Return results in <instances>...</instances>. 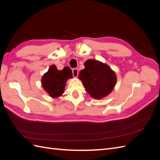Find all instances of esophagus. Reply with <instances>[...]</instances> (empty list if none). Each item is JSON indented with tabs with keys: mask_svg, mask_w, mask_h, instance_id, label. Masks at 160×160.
<instances>
[{
	"mask_svg": "<svg viewBox=\"0 0 160 160\" xmlns=\"http://www.w3.org/2000/svg\"><path fill=\"white\" fill-rule=\"evenodd\" d=\"M72 75H73V77H77V76H78V74H79V71H78V69L75 68V69H72Z\"/></svg>",
	"mask_w": 160,
	"mask_h": 160,
	"instance_id": "esophagus-1",
	"label": "esophagus"
}]
</instances>
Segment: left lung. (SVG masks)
<instances>
[{
    "instance_id": "left-lung-1",
    "label": "left lung",
    "mask_w": 160,
    "mask_h": 160,
    "mask_svg": "<svg viewBox=\"0 0 160 160\" xmlns=\"http://www.w3.org/2000/svg\"><path fill=\"white\" fill-rule=\"evenodd\" d=\"M85 69L79 72V77L86 91L95 99H101L109 94L116 83L115 72L103 62L89 59Z\"/></svg>"
}]
</instances>
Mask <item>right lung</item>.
<instances>
[{
    "label": "right lung",
    "instance_id": "add662e5",
    "mask_svg": "<svg viewBox=\"0 0 160 160\" xmlns=\"http://www.w3.org/2000/svg\"><path fill=\"white\" fill-rule=\"evenodd\" d=\"M72 74L69 67L57 70L55 65H51L42 78L43 88L52 98H57L64 92L67 80L72 78Z\"/></svg>",
    "mask_w": 160,
    "mask_h": 160
}]
</instances>
